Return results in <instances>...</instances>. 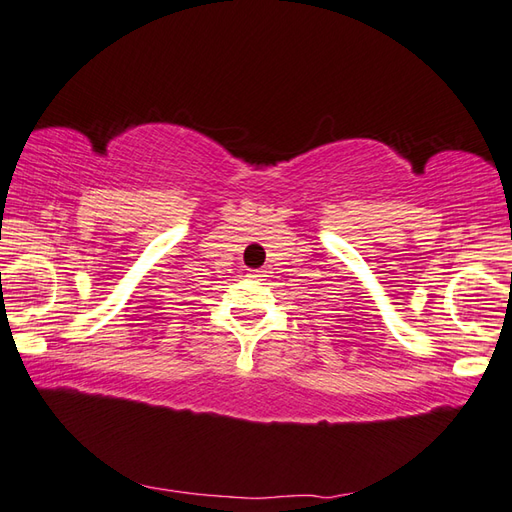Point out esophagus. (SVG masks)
I'll use <instances>...</instances> for the list:
<instances>
[{"mask_svg":"<svg viewBox=\"0 0 512 512\" xmlns=\"http://www.w3.org/2000/svg\"><path fill=\"white\" fill-rule=\"evenodd\" d=\"M246 277L253 279V281H262L266 275H264V270H248Z\"/></svg>","mask_w":512,"mask_h":512,"instance_id":"1","label":"esophagus"}]
</instances>
